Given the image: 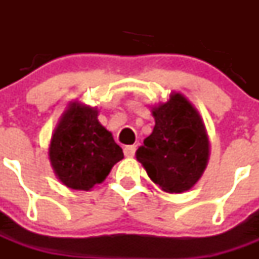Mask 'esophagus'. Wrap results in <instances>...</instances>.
Returning a JSON list of instances; mask_svg holds the SVG:
<instances>
[{"label":"esophagus","instance_id":"obj_1","mask_svg":"<svg viewBox=\"0 0 259 259\" xmlns=\"http://www.w3.org/2000/svg\"><path fill=\"white\" fill-rule=\"evenodd\" d=\"M123 152H124V155L128 158H131L135 155V152H136V145H128L125 146L124 149H123Z\"/></svg>","mask_w":259,"mask_h":259}]
</instances>
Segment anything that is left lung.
I'll use <instances>...</instances> for the list:
<instances>
[{
  "label": "left lung",
  "mask_w": 259,
  "mask_h": 259,
  "mask_svg": "<svg viewBox=\"0 0 259 259\" xmlns=\"http://www.w3.org/2000/svg\"><path fill=\"white\" fill-rule=\"evenodd\" d=\"M150 109L155 125L136 150V159L163 192L189 191L205 172L210 157L202 116L180 92H171L167 102Z\"/></svg>",
  "instance_id": "1"
}]
</instances>
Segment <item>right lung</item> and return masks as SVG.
I'll return each mask as SVG.
<instances>
[{"label":"right lung","mask_w":259,"mask_h":259,"mask_svg":"<svg viewBox=\"0 0 259 259\" xmlns=\"http://www.w3.org/2000/svg\"><path fill=\"white\" fill-rule=\"evenodd\" d=\"M49 161L57 179L70 189L91 191L104 182L123 150L98 122V109L75 100L67 105L50 139Z\"/></svg>","instance_id":"add662e5"}]
</instances>
